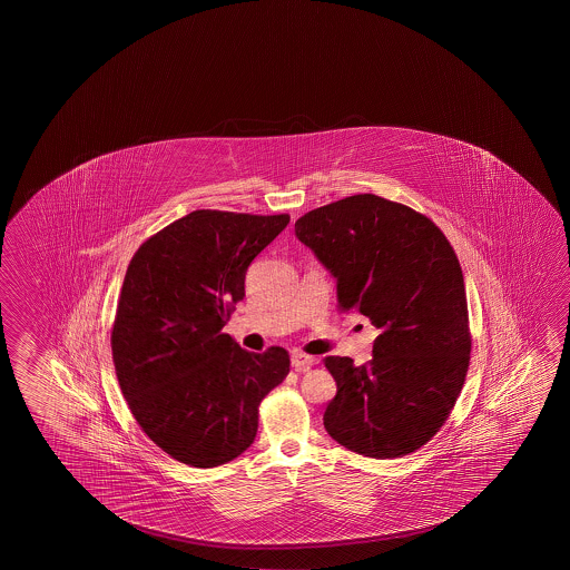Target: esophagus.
Wrapping results in <instances>:
<instances>
[{
    "label": "esophagus",
    "instance_id": "34e87169",
    "mask_svg": "<svg viewBox=\"0 0 570 570\" xmlns=\"http://www.w3.org/2000/svg\"><path fill=\"white\" fill-rule=\"evenodd\" d=\"M316 364V357L314 355L304 354V352H292V367L296 370V372H306L309 365Z\"/></svg>",
    "mask_w": 570,
    "mask_h": 570
}]
</instances>
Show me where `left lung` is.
<instances>
[{"mask_svg":"<svg viewBox=\"0 0 570 570\" xmlns=\"http://www.w3.org/2000/svg\"><path fill=\"white\" fill-rule=\"evenodd\" d=\"M336 278L337 309L372 320L374 357L324 360L337 383L324 413L340 445L374 459L423 448L458 402L471 360L458 254L431 218L375 195L345 196L296 220Z\"/></svg>","mask_w":570,"mask_h":570,"instance_id":"8db88e82","label":"left lung"}]
</instances>
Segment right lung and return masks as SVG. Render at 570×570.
<instances>
[{
    "instance_id": "right-lung-1",
    "label": "right lung",
    "mask_w": 570,
    "mask_h": 570,
    "mask_svg": "<svg viewBox=\"0 0 570 570\" xmlns=\"http://www.w3.org/2000/svg\"><path fill=\"white\" fill-rule=\"evenodd\" d=\"M288 215L195 210L132 254L112 322L115 374L145 435L185 465H225L253 445L258 407L284 382V347L246 352L223 332L250 262Z\"/></svg>"
}]
</instances>
